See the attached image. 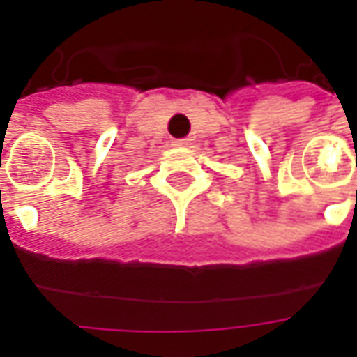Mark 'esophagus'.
<instances>
[{
	"mask_svg": "<svg viewBox=\"0 0 357 357\" xmlns=\"http://www.w3.org/2000/svg\"><path fill=\"white\" fill-rule=\"evenodd\" d=\"M185 144H189V140H187V139H176V140H174V146H185Z\"/></svg>",
	"mask_w": 357,
	"mask_h": 357,
	"instance_id": "obj_1",
	"label": "esophagus"
}]
</instances>
